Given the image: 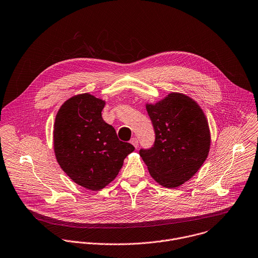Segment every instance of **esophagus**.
I'll return each instance as SVG.
<instances>
[{
  "instance_id": "esophagus-1",
  "label": "esophagus",
  "mask_w": 258,
  "mask_h": 258,
  "mask_svg": "<svg viewBox=\"0 0 258 258\" xmlns=\"http://www.w3.org/2000/svg\"><path fill=\"white\" fill-rule=\"evenodd\" d=\"M130 143H131L135 148L138 147V139H137V138H132V139L130 140Z\"/></svg>"
}]
</instances>
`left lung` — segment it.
I'll return each mask as SVG.
<instances>
[{
  "instance_id": "left-lung-1",
  "label": "left lung",
  "mask_w": 258,
  "mask_h": 258,
  "mask_svg": "<svg viewBox=\"0 0 258 258\" xmlns=\"http://www.w3.org/2000/svg\"><path fill=\"white\" fill-rule=\"evenodd\" d=\"M155 131L151 149L140 150L151 177L161 186L176 188L192 178L205 162L211 144L207 118L191 97L171 92L146 103Z\"/></svg>"
}]
</instances>
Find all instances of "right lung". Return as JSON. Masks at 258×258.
<instances>
[{"instance_id": "obj_1", "label": "right lung", "mask_w": 258, "mask_h": 258, "mask_svg": "<svg viewBox=\"0 0 258 258\" xmlns=\"http://www.w3.org/2000/svg\"><path fill=\"white\" fill-rule=\"evenodd\" d=\"M106 102L83 93L66 100L57 112L54 152L62 170L76 184L98 191L112 182L133 145L118 139L102 118Z\"/></svg>"}]
</instances>
